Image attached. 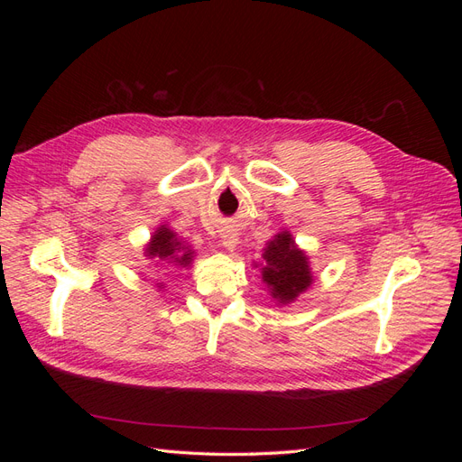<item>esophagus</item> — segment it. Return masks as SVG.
Instances as JSON below:
<instances>
[{
	"mask_svg": "<svg viewBox=\"0 0 462 462\" xmlns=\"http://www.w3.org/2000/svg\"><path fill=\"white\" fill-rule=\"evenodd\" d=\"M236 241H239V239H236V233H233V231H223L221 233V245L226 248H229V250L235 248Z\"/></svg>",
	"mask_w": 462,
	"mask_h": 462,
	"instance_id": "esophagus-1",
	"label": "esophagus"
}]
</instances>
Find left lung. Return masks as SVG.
Masks as SVG:
<instances>
[{
  "label": "left lung",
  "mask_w": 462,
  "mask_h": 462,
  "mask_svg": "<svg viewBox=\"0 0 462 462\" xmlns=\"http://www.w3.org/2000/svg\"><path fill=\"white\" fill-rule=\"evenodd\" d=\"M263 250L262 279L272 289V297L282 304L292 302L312 283L309 258L297 248L287 231L277 233Z\"/></svg>",
  "instance_id": "8db88e82"
}]
</instances>
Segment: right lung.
<instances>
[{"mask_svg":"<svg viewBox=\"0 0 462 462\" xmlns=\"http://www.w3.org/2000/svg\"><path fill=\"white\" fill-rule=\"evenodd\" d=\"M184 248V253H180V248ZM180 254L177 255L176 253ZM146 254L150 258H156V263H173V265H189L192 260V253L190 250H185V246H180V241L177 239V235L167 229L165 226H162L156 233H153L152 241L146 248ZM170 259L171 262L167 263L166 260Z\"/></svg>","mask_w":462,"mask_h":462,"instance_id":"right-lung-1","label":"right lung"}]
</instances>
